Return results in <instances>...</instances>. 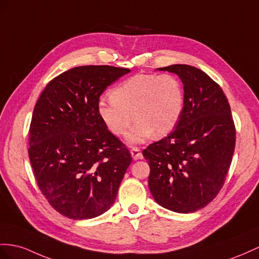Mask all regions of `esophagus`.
I'll return each instance as SVG.
<instances>
[{"instance_id": "34e87169", "label": "esophagus", "mask_w": 259, "mask_h": 259, "mask_svg": "<svg viewBox=\"0 0 259 259\" xmlns=\"http://www.w3.org/2000/svg\"><path fill=\"white\" fill-rule=\"evenodd\" d=\"M130 153H131V156H132V158H134L135 161H137V160H142L143 155H142V153L140 152V150H139L138 148H134V149H132V150L130 151Z\"/></svg>"}]
</instances>
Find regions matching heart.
I'll return each mask as SVG.
<instances>
[{"label":"heart","instance_id":"heart-1","mask_svg":"<svg viewBox=\"0 0 259 259\" xmlns=\"http://www.w3.org/2000/svg\"><path fill=\"white\" fill-rule=\"evenodd\" d=\"M184 107L181 82L169 74H136L115 86L110 97L97 101V115L112 135L128 131L132 116L137 119L127 136L131 145L155 135L165 136L175 128Z\"/></svg>","mask_w":259,"mask_h":259}]
</instances>
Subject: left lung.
<instances>
[{
  "instance_id": "1",
  "label": "left lung",
  "mask_w": 259,
  "mask_h": 259,
  "mask_svg": "<svg viewBox=\"0 0 259 259\" xmlns=\"http://www.w3.org/2000/svg\"><path fill=\"white\" fill-rule=\"evenodd\" d=\"M184 85V107L175 130L143 150L149 188L163 208L191 213L221 190L235 148V127L222 89L201 70L173 64Z\"/></svg>"
}]
</instances>
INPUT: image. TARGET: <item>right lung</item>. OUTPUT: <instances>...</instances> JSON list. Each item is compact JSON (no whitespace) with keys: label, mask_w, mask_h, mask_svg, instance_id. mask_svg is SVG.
<instances>
[{"label":"right lung","mask_w":259,"mask_h":259,"mask_svg":"<svg viewBox=\"0 0 259 259\" xmlns=\"http://www.w3.org/2000/svg\"><path fill=\"white\" fill-rule=\"evenodd\" d=\"M110 65L76 66L48 83L29 128V160L42 195L59 213L85 220L114 204L130 152L96 110L107 86L129 73Z\"/></svg>","instance_id":"add662e5"}]
</instances>
